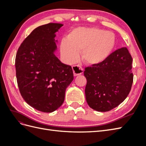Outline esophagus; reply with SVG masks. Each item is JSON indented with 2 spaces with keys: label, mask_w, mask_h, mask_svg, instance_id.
<instances>
[{
  "label": "esophagus",
  "mask_w": 146,
  "mask_h": 146,
  "mask_svg": "<svg viewBox=\"0 0 146 146\" xmlns=\"http://www.w3.org/2000/svg\"><path fill=\"white\" fill-rule=\"evenodd\" d=\"M72 70L74 72V76H77L80 75L83 72V69L79 65H74L72 66Z\"/></svg>",
  "instance_id": "1"
}]
</instances>
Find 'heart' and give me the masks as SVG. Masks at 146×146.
Masks as SVG:
<instances>
[{
	"instance_id": "1",
	"label": "heart",
	"mask_w": 146,
	"mask_h": 146,
	"mask_svg": "<svg viewBox=\"0 0 146 146\" xmlns=\"http://www.w3.org/2000/svg\"><path fill=\"white\" fill-rule=\"evenodd\" d=\"M116 44L114 35L96 27H79L69 33L60 45L61 55L65 62L72 64L82 57L90 65L100 64L111 55Z\"/></svg>"
}]
</instances>
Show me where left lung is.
Here are the masks:
<instances>
[{
    "label": "left lung",
    "instance_id": "8db88e82",
    "mask_svg": "<svg viewBox=\"0 0 146 146\" xmlns=\"http://www.w3.org/2000/svg\"><path fill=\"white\" fill-rule=\"evenodd\" d=\"M131 64L129 50L122 47L111 53L102 63L85 68V96L91 108L108 111L127 98L133 80Z\"/></svg>",
    "mask_w": 146,
    "mask_h": 146
}]
</instances>
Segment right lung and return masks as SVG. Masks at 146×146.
<instances>
[{
    "label": "right lung",
    "instance_id": "right-lung-1",
    "mask_svg": "<svg viewBox=\"0 0 146 146\" xmlns=\"http://www.w3.org/2000/svg\"><path fill=\"white\" fill-rule=\"evenodd\" d=\"M63 25L49 23L34 29L16 53L20 93L29 105L42 112L51 113L61 107L74 79L71 66L61 63L54 54L55 33Z\"/></svg>",
    "mask_w": 146,
    "mask_h": 146
}]
</instances>
